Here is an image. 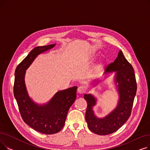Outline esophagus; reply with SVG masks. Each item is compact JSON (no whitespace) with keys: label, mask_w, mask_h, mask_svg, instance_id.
<instances>
[{"label":"esophagus","mask_w":150,"mask_h":150,"mask_svg":"<svg viewBox=\"0 0 150 150\" xmlns=\"http://www.w3.org/2000/svg\"><path fill=\"white\" fill-rule=\"evenodd\" d=\"M86 91V88L83 86H80V87L78 88V92L80 94L84 93Z\"/></svg>","instance_id":"esophagus-1"}]
</instances>
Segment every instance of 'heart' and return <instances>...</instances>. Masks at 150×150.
<instances>
[{"label": "heart", "mask_w": 150, "mask_h": 150, "mask_svg": "<svg viewBox=\"0 0 150 150\" xmlns=\"http://www.w3.org/2000/svg\"><path fill=\"white\" fill-rule=\"evenodd\" d=\"M100 64H97V65H96L95 67H94L93 68V69L92 70V72H97V71L99 69V68H100Z\"/></svg>", "instance_id": "obj_1"}]
</instances>
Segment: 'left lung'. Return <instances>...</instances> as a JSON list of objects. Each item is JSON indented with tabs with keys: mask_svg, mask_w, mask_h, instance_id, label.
<instances>
[{
	"mask_svg": "<svg viewBox=\"0 0 150 150\" xmlns=\"http://www.w3.org/2000/svg\"><path fill=\"white\" fill-rule=\"evenodd\" d=\"M115 71V83H118L120 99L117 108L103 119H98L92 110L96 99L91 94H85L88 106L86 120L89 129L98 135H108L117 131L128 120L131 114L134 100L137 91V83L132 65L120 50L117 58L106 67L105 74Z\"/></svg>",
	"mask_w": 150,
	"mask_h": 150,
	"instance_id": "8db88e82",
	"label": "left lung"
}]
</instances>
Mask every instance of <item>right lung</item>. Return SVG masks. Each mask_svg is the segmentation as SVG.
<instances>
[{"mask_svg":"<svg viewBox=\"0 0 150 150\" xmlns=\"http://www.w3.org/2000/svg\"><path fill=\"white\" fill-rule=\"evenodd\" d=\"M51 44L35 47L23 59L15 70L13 87L22 119L31 128L45 134H53L60 131L65 123L69 109L76 99L77 87L58 92L48 103L38 105L31 100L27 92L24 76L26 69L39 54L50 49Z\"/></svg>","mask_w":150,"mask_h":150,"instance_id":"obj_1","label":"right lung"}]
</instances>
